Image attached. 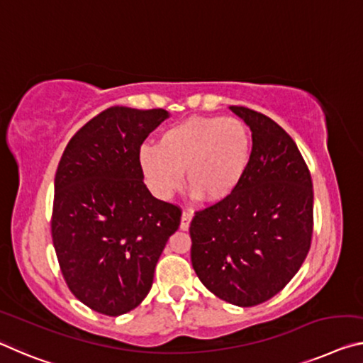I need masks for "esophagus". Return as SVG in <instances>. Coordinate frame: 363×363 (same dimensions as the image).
<instances>
[{
  "mask_svg": "<svg viewBox=\"0 0 363 363\" xmlns=\"http://www.w3.org/2000/svg\"><path fill=\"white\" fill-rule=\"evenodd\" d=\"M192 211H184L182 216H181V229L182 231H187L189 226H191V221H192Z\"/></svg>",
  "mask_w": 363,
  "mask_h": 363,
  "instance_id": "obj_1",
  "label": "esophagus"
}]
</instances>
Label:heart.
I'll use <instances>...</instances> for the list:
<instances>
[{
	"label": "heart",
	"instance_id": "heart-1",
	"mask_svg": "<svg viewBox=\"0 0 363 363\" xmlns=\"http://www.w3.org/2000/svg\"><path fill=\"white\" fill-rule=\"evenodd\" d=\"M252 137L240 119L195 116L161 132L158 145H143L139 166L147 186L168 199L182 186L200 202L231 197L249 168Z\"/></svg>",
	"mask_w": 363,
	"mask_h": 363
}]
</instances>
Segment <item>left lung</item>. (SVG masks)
I'll return each instance as SVG.
<instances>
[{
	"mask_svg": "<svg viewBox=\"0 0 363 363\" xmlns=\"http://www.w3.org/2000/svg\"><path fill=\"white\" fill-rule=\"evenodd\" d=\"M252 130L249 168L231 197L195 211L191 258L216 297L254 307L283 291L313 234V187L296 142L264 114L231 106Z\"/></svg>",
	"mask_w": 363,
	"mask_h": 363,
	"instance_id": "obj_1",
	"label": "left lung"
}]
</instances>
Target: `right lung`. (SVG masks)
Segmentation results:
<instances>
[{"instance_id": "1", "label": "right lung", "mask_w": 363, "mask_h": 363, "mask_svg": "<svg viewBox=\"0 0 363 363\" xmlns=\"http://www.w3.org/2000/svg\"><path fill=\"white\" fill-rule=\"evenodd\" d=\"M164 109L111 106L80 128L57 164L51 238L69 291L95 312L134 310L182 211L143 184L139 150Z\"/></svg>"}]
</instances>
